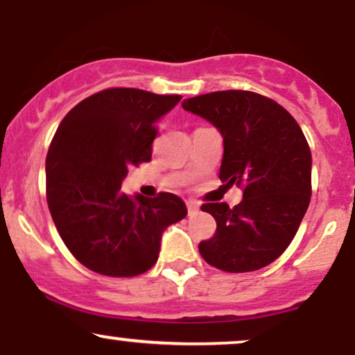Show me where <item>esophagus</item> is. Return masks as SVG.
Instances as JSON below:
<instances>
[{
  "mask_svg": "<svg viewBox=\"0 0 355 355\" xmlns=\"http://www.w3.org/2000/svg\"><path fill=\"white\" fill-rule=\"evenodd\" d=\"M187 209H189V214H195L198 210V202L197 200H187Z\"/></svg>",
  "mask_w": 355,
  "mask_h": 355,
  "instance_id": "obj_1",
  "label": "esophagus"
}]
</instances>
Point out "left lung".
<instances>
[{"mask_svg": "<svg viewBox=\"0 0 355 355\" xmlns=\"http://www.w3.org/2000/svg\"><path fill=\"white\" fill-rule=\"evenodd\" d=\"M223 137L220 180L243 191L239 205L203 203L217 222L198 245L211 267L252 272L272 263L294 240L312 195V155L294 116L267 96L225 89L183 100Z\"/></svg>", "mask_w": 355, "mask_h": 355, "instance_id": "obj_1", "label": "left lung"}]
</instances>
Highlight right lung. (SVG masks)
I'll return each instance as SVG.
<instances>
[{
	"label": "right lung",
	"mask_w": 355,
	"mask_h": 355,
	"mask_svg": "<svg viewBox=\"0 0 355 355\" xmlns=\"http://www.w3.org/2000/svg\"><path fill=\"white\" fill-rule=\"evenodd\" d=\"M180 95L107 88L73 107L46 155V202L61 240L89 270L135 277L158 260L162 234L187 215L180 197H128L130 166L152 160L157 121Z\"/></svg>",
	"instance_id": "add662e5"
}]
</instances>
